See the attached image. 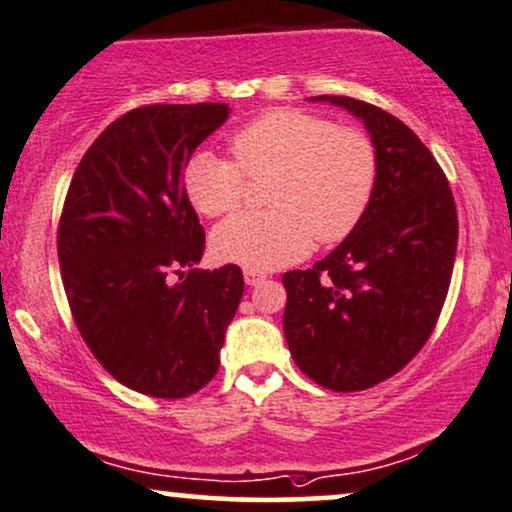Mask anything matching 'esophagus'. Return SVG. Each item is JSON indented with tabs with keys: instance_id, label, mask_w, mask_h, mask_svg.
<instances>
[{
	"instance_id": "obj_1",
	"label": "esophagus",
	"mask_w": 512,
	"mask_h": 512,
	"mask_svg": "<svg viewBox=\"0 0 512 512\" xmlns=\"http://www.w3.org/2000/svg\"><path fill=\"white\" fill-rule=\"evenodd\" d=\"M266 280V273H261V270H244V282L246 285H261V282Z\"/></svg>"
}]
</instances>
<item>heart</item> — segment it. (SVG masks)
Segmentation results:
<instances>
[{
  "label": "heart",
  "instance_id": "1",
  "mask_svg": "<svg viewBox=\"0 0 512 512\" xmlns=\"http://www.w3.org/2000/svg\"><path fill=\"white\" fill-rule=\"evenodd\" d=\"M235 163L213 151H194L182 168V187L201 216L216 218L242 204L244 176L270 175L268 211H249L220 223L211 235L216 258L246 270H270L344 239L368 211L377 185V149L363 130L323 116L277 109L235 132Z\"/></svg>",
  "mask_w": 512,
  "mask_h": 512
}]
</instances>
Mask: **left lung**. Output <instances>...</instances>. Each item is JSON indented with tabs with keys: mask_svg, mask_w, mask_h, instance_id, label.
I'll return each instance as SVG.
<instances>
[{
	"mask_svg": "<svg viewBox=\"0 0 512 512\" xmlns=\"http://www.w3.org/2000/svg\"><path fill=\"white\" fill-rule=\"evenodd\" d=\"M311 102L361 118L377 149V185L330 256L282 275V325L304 375L363 391L406 368L437 325L456 261V201L432 151L399 118L351 97Z\"/></svg>",
	"mask_w": 512,
	"mask_h": 512,
	"instance_id": "1",
	"label": "left lung"
}]
</instances>
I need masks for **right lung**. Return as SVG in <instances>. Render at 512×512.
Returning a JSON list of instances; mask_svg holds the SVG:
<instances>
[{"instance_id":"obj_1","label":"right lung","mask_w":512,"mask_h":512,"mask_svg":"<svg viewBox=\"0 0 512 512\" xmlns=\"http://www.w3.org/2000/svg\"><path fill=\"white\" fill-rule=\"evenodd\" d=\"M227 116V104L128 111L85 151L63 201L56 244L75 325L109 375L156 399L213 380L244 294L235 263L194 268L206 237L182 187L187 159Z\"/></svg>"}]
</instances>
